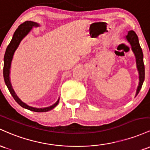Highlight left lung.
<instances>
[{
    "label": "left lung",
    "instance_id": "8db88e82",
    "mask_svg": "<svg viewBox=\"0 0 150 150\" xmlns=\"http://www.w3.org/2000/svg\"><path fill=\"white\" fill-rule=\"evenodd\" d=\"M125 38L126 39L128 43L131 46L132 51L133 52L134 57L136 59V65L139 74V84L136 91L135 96H137L140 91L143 82L144 80V65L143 62V53L142 48L139 43L138 37L136 35L133 30H130L127 33V35H125Z\"/></svg>",
    "mask_w": 150,
    "mask_h": 150
}]
</instances>
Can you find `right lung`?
<instances>
[{"instance_id":"right-lung-1","label":"right lung","mask_w":150,"mask_h":150,"mask_svg":"<svg viewBox=\"0 0 150 150\" xmlns=\"http://www.w3.org/2000/svg\"><path fill=\"white\" fill-rule=\"evenodd\" d=\"M40 27V24L33 21H25L24 23L21 24L18 28V29L16 30L14 33L13 38H12L11 42H10L8 46L7 47L6 50V53L4 55V65H3V77H4L5 83L7 86L8 90L10 93L15 99V100L21 105V107L24 108L28 109V110H31L34 112H47L49 110H52L54 108H55L59 103V98H58L57 101L54 103L53 105H50L49 107L46 108H34L30 106L27 105L24 102H23L21 99L18 98V96L16 95V92L13 90V86H12L11 83V79H10V72H11V67L12 60H13V55H14L15 52L18 49L20 43L23 40V39L26 37L27 35L29 34V33L31 31L33 28H38Z\"/></svg>"}]
</instances>
